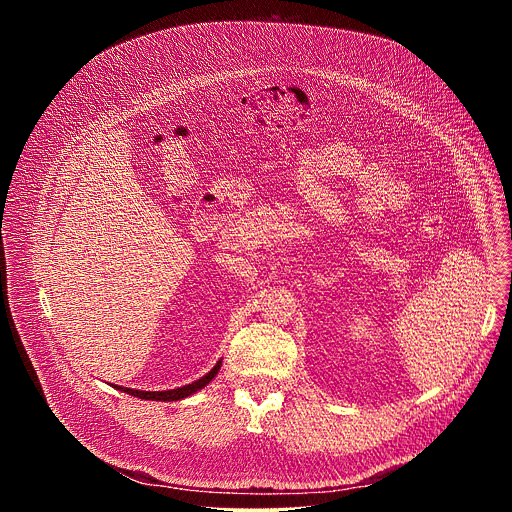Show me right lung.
<instances>
[{
	"instance_id": "obj_1",
	"label": "right lung",
	"mask_w": 512,
	"mask_h": 512,
	"mask_svg": "<svg viewBox=\"0 0 512 512\" xmlns=\"http://www.w3.org/2000/svg\"><path fill=\"white\" fill-rule=\"evenodd\" d=\"M218 369H221V360H218L214 364V369L210 373H206L202 379L190 383V385H184V387H178V389H170V391H133V389H127V387H119L123 389V393H129L133 397H139V399H148V401H180L184 397H190L194 395L196 391L204 389L218 373Z\"/></svg>"
}]
</instances>
